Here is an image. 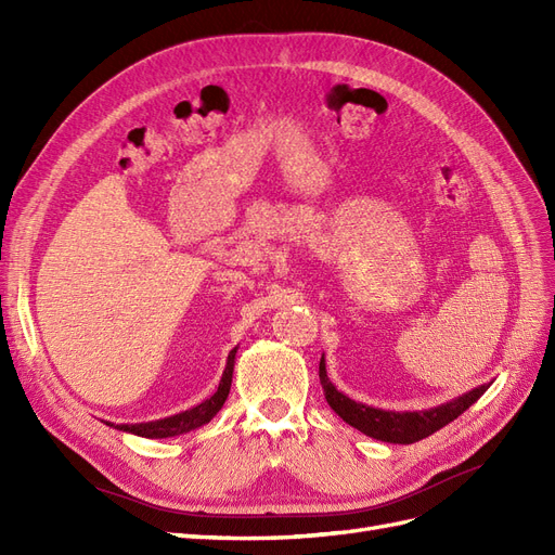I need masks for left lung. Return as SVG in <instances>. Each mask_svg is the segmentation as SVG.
<instances>
[{
    "mask_svg": "<svg viewBox=\"0 0 555 555\" xmlns=\"http://www.w3.org/2000/svg\"><path fill=\"white\" fill-rule=\"evenodd\" d=\"M319 379H322V389L331 410L338 414L345 424L361 430L367 438L389 444H412L428 438V435L444 428L453 418L461 416L469 405H475V402L486 393V389H489V384H481L477 389L453 398L438 408L422 412H396L365 405V402L351 400L349 396L335 389L326 375L324 357L319 361Z\"/></svg>",
    "mask_w": 555,
    "mask_h": 555,
    "instance_id": "obj_1",
    "label": "left lung"
}]
</instances>
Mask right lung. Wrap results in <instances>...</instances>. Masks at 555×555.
<instances>
[{"label": "right lung", "mask_w": 555, "mask_h": 555, "mask_svg": "<svg viewBox=\"0 0 555 555\" xmlns=\"http://www.w3.org/2000/svg\"><path fill=\"white\" fill-rule=\"evenodd\" d=\"M236 349L229 351L227 357V367L222 373L220 386H217V391L206 398L204 402H198L196 408L184 410L180 414L173 416H166V418H157V422H147V424H120L115 426L117 430H125V433H133L139 435V438H150V440H162V438H176V435L182 433H190L194 428H201L204 424H208L210 418L222 410L224 400L229 396L231 389V377H233V363H236Z\"/></svg>", "instance_id": "1"}]
</instances>
